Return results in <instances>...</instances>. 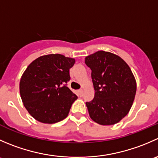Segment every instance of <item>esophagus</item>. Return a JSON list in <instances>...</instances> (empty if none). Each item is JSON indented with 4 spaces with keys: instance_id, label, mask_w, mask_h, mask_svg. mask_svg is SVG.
<instances>
[{
    "instance_id": "obj_1",
    "label": "esophagus",
    "mask_w": 158,
    "mask_h": 158,
    "mask_svg": "<svg viewBox=\"0 0 158 158\" xmlns=\"http://www.w3.org/2000/svg\"><path fill=\"white\" fill-rule=\"evenodd\" d=\"M78 94H79V96H82V95H83V91L82 90V89H80V90L78 91Z\"/></svg>"
}]
</instances>
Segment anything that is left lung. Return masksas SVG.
I'll return each mask as SVG.
<instances>
[{"label": "left lung", "mask_w": 158, "mask_h": 158, "mask_svg": "<svg viewBox=\"0 0 158 158\" xmlns=\"http://www.w3.org/2000/svg\"><path fill=\"white\" fill-rule=\"evenodd\" d=\"M92 70L95 97L86 102L89 116L101 125H112L128 114L137 90L126 62L116 54L100 50L85 58Z\"/></svg>", "instance_id": "1"}]
</instances>
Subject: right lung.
<instances>
[{"instance_id": "right-lung-1", "label": "right lung", "mask_w": 158, "mask_h": 158, "mask_svg": "<svg viewBox=\"0 0 158 158\" xmlns=\"http://www.w3.org/2000/svg\"><path fill=\"white\" fill-rule=\"evenodd\" d=\"M75 59L61 54L41 56L27 66L20 81L23 106L38 122L53 124L68 116L76 94L66 86Z\"/></svg>"}]
</instances>
